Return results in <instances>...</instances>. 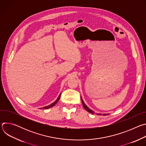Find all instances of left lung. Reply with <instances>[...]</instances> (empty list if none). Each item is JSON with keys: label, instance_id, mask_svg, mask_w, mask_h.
<instances>
[{"label": "left lung", "instance_id": "1", "mask_svg": "<svg viewBox=\"0 0 146 146\" xmlns=\"http://www.w3.org/2000/svg\"><path fill=\"white\" fill-rule=\"evenodd\" d=\"M81 101H82V105H83V107L84 108V109L87 111H88V112H90V113H91V114H95V113L93 111H92L91 109H90L86 105H85V103H84V102H83V100H82V98H81ZM98 115H102V114H97ZM103 115H108V114H103Z\"/></svg>", "mask_w": 146, "mask_h": 146}]
</instances>
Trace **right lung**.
Instances as JSON below:
<instances>
[{
  "label": "right lung",
  "instance_id": "1",
  "mask_svg": "<svg viewBox=\"0 0 146 146\" xmlns=\"http://www.w3.org/2000/svg\"><path fill=\"white\" fill-rule=\"evenodd\" d=\"M60 94L59 95V96H58V99L54 102V103H52L51 105H48V106H46V107H44V108H40V109H49V108H52V107H53L54 105H55V104L58 102V100H59V99H60Z\"/></svg>",
  "mask_w": 146,
  "mask_h": 146
}]
</instances>
